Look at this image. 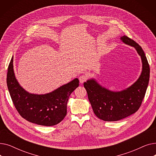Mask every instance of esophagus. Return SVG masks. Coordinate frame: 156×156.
I'll list each match as a JSON object with an SVG mask.
<instances>
[{
	"label": "esophagus",
	"instance_id": "obj_1",
	"mask_svg": "<svg viewBox=\"0 0 156 156\" xmlns=\"http://www.w3.org/2000/svg\"><path fill=\"white\" fill-rule=\"evenodd\" d=\"M87 80V76L86 75H81L79 77V80H80V82L81 83H83L85 81H86V80Z\"/></svg>",
	"mask_w": 156,
	"mask_h": 156
}]
</instances>
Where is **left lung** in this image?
I'll list each match as a JSON object with an SVG mask.
<instances>
[{
  "label": "left lung",
  "instance_id": "8db88e82",
  "mask_svg": "<svg viewBox=\"0 0 156 156\" xmlns=\"http://www.w3.org/2000/svg\"><path fill=\"white\" fill-rule=\"evenodd\" d=\"M120 39L124 44L133 47L141 57L142 71L138 80L128 88L119 92L108 90L93 78L83 83L94 112L105 121H116L136 112L142 104L149 84L150 68L143 49L125 35Z\"/></svg>",
  "mask_w": 156,
  "mask_h": 156
}]
</instances>
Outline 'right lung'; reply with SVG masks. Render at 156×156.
I'll list each match as a JSON object with an SVG mask.
<instances>
[{
    "label": "right lung",
    "mask_w": 156,
    "mask_h": 156,
    "mask_svg": "<svg viewBox=\"0 0 156 156\" xmlns=\"http://www.w3.org/2000/svg\"><path fill=\"white\" fill-rule=\"evenodd\" d=\"M7 85L15 108L24 119L37 125L51 126L59 123L66 115L69 97L79 86V80L74 79L48 94H30L15 77L12 57L8 67Z\"/></svg>",
    "instance_id": "1"
}]
</instances>
